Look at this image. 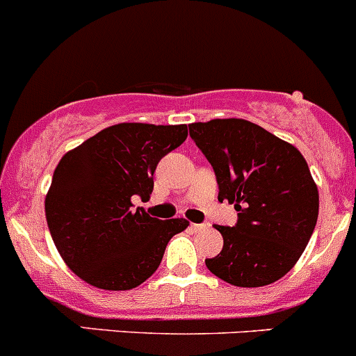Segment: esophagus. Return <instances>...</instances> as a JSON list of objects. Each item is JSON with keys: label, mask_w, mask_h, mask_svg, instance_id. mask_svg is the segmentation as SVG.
Wrapping results in <instances>:
<instances>
[{"label": "esophagus", "mask_w": 356, "mask_h": 356, "mask_svg": "<svg viewBox=\"0 0 356 356\" xmlns=\"http://www.w3.org/2000/svg\"><path fill=\"white\" fill-rule=\"evenodd\" d=\"M205 228H209V225H204V223H193V225H191V230H193V232H204Z\"/></svg>", "instance_id": "1"}]
</instances>
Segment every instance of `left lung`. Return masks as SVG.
<instances>
[{"instance_id": "8db88e82", "label": "left lung", "mask_w": 356, "mask_h": 356, "mask_svg": "<svg viewBox=\"0 0 356 356\" xmlns=\"http://www.w3.org/2000/svg\"><path fill=\"white\" fill-rule=\"evenodd\" d=\"M218 181V200L235 204L237 223L216 227L223 249L205 265L234 286L257 288L283 277L304 253L318 221V188L304 156L244 119L189 124Z\"/></svg>"}]
</instances>
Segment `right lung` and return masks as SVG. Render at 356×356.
<instances>
[{
  "label": "right lung",
  "instance_id": "right-lung-1",
  "mask_svg": "<svg viewBox=\"0 0 356 356\" xmlns=\"http://www.w3.org/2000/svg\"><path fill=\"white\" fill-rule=\"evenodd\" d=\"M188 137V126L121 122L66 152L45 198L49 232L65 264L102 290H131L161 264L186 219L133 209L149 198L159 159Z\"/></svg>",
  "mask_w": 356,
  "mask_h": 356
}]
</instances>
